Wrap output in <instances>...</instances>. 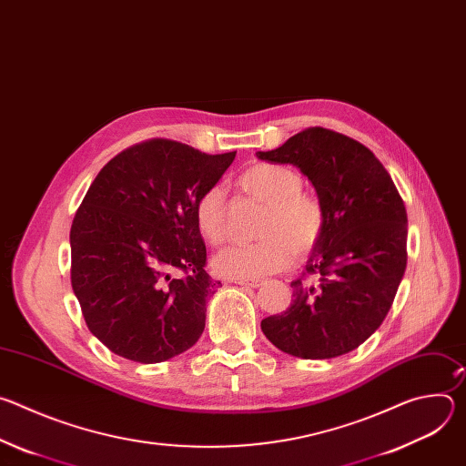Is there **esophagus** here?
I'll list each match as a JSON object with an SVG mask.
<instances>
[{
	"instance_id": "obj_1",
	"label": "esophagus",
	"mask_w": 466,
	"mask_h": 466,
	"mask_svg": "<svg viewBox=\"0 0 466 466\" xmlns=\"http://www.w3.org/2000/svg\"><path fill=\"white\" fill-rule=\"evenodd\" d=\"M234 284L247 286V288H259L263 284V280H259V279H238V280H234Z\"/></svg>"
}]
</instances>
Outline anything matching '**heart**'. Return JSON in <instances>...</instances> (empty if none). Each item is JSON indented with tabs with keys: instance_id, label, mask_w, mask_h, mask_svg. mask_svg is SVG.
I'll return each instance as SVG.
<instances>
[{
	"instance_id": "heart-1",
	"label": "heart",
	"mask_w": 466,
	"mask_h": 466,
	"mask_svg": "<svg viewBox=\"0 0 466 466\" xmlns=\"http://www.w3.org/2000/svg\"><path fill=\"white\" fill-rule=\"evenodd\" d=\"M239 187L265 205L256 243H232L221 248L212 268L225 279H258L284 269L295 252L309 250L324 230L319 198L302 191V177L282 164H256L239 177ZM195 223L201 236L221 245L228 236L225 191L212 186L195 203Z\"/></svg>"
}]
</instances>
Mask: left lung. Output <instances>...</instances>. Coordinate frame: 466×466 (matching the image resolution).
<instances>
[{
    "label": "left lung",
    "instance_id": "1",
    "mask_svg": "<svg viewBox=\"0 0 466 466\" xmlns=\"http://www.w3.org/2000/svg\"><path fill=\"white\" fill-rule=\"evenodd\" d=\"M259 160L291 164L313 184L324 230L306 271L291 282L293 302L261 320L277 349L302 360L352 352L383 322L408 263V214L381 162L360 142L322 127L306 128Z\"/></svg>",
    "mask_w": 466,
    "mask_h": 466
}]
</instances>
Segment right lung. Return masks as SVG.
Wrapping results in <instances>:
<instances>
[{"instance_id": "add662e5", "label": "right lung", "mask_w": 466, "mask_h": 466, "mask_svg": "<svg viewBox=\"0 0 466 466\" xmlns=\"http://www.w3.org/2000/svg\"><path fill=\"white\" fill-rule=\"evenodd\" d=\"M234 157L151 140L112 158L88 187L70 230L72 288L114 354L160 363L201 338L221 282L205 271L195 203Z\"/></svg>"}]
</instances>
